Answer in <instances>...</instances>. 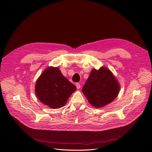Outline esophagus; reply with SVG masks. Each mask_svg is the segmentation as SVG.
Returning <instances> with one entry per match:
<instances>
[{"mask_svg": "<svg viewBox=\"0 0 152 152\" xmlns=\"http://www.w3.org/2000/svg\"><path fill=\"white\" fill-rule=\"evenodd\" d=\"M76 88L77 89H80L81 88V85L80 83H76Z\"/></svg>", "mask_w": 152, "mask_h": 152, "instance_id": "esophagus-1", "label": "esophagus"}]
</instances>
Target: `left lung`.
Masks as SVG:
<instances>
[{
    "label": "left lung",
    "instance_id": "obj_1",
    "mask_svg": "<svg viewBox=\"0 0 152 152\" xmlns=\"http://www.w3.org/2000/svg\"><path fill=\"white\" fill-rule=\"evenodd\" d=\"M120 84L109 69L102 66L92 69L82 91L88 102L96 108L113 102L118 94Z\"/></svg>",
    "mask_w": 152,
    "mask_h": 152
}]
</instances>
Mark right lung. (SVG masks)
<instances>
[{
  "instance_id": "1",
  "label": "right lung",
  "mask_w": 152,
  "mask_h": 152,
  "mask_svg": "<svg viewBox=\"0 0 152 152\" xmlns=\"http://www.w3.org/2000/svg\"><path fill=\"white\" fill-rule=\"evenodd\" d=\"M76 90L61 73L58 67L46 68L36 82L35 91L38 99L51 109L61 108Z\"/></svg>"
}]
</instances>
